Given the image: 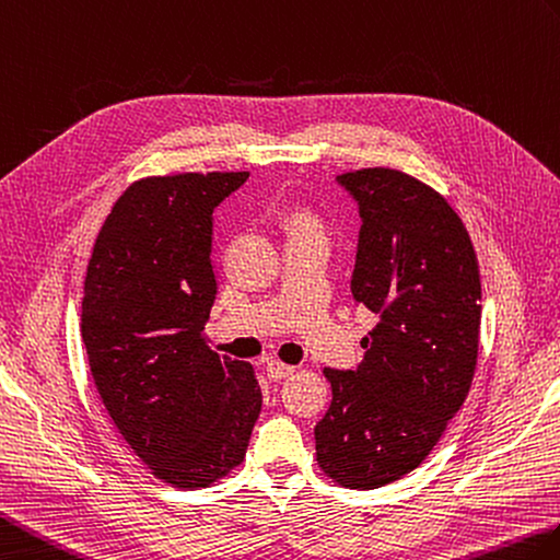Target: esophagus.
Segmentation results:
<instances>
[{
  "instance_id": "1",
  "label": "esophagus",
  "mask_w": 560,
  "mask_h": 560,
  "mask_svg": "<svg viewBox=\"0 0 560 560\" xmlns=\"http://www.w3.org/2000/svg\"><path fill=\"white\" fill-rule=\"evenodd\" d=\"M266 374L272 381H282V378H288L290 374H294V366L282 364V362H268L266 364Z\"/></svg>"
}]
</instances>
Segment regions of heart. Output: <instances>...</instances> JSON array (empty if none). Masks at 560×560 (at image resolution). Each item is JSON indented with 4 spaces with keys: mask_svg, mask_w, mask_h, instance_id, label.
Wrapping results in <instances>:
<instances>
[{
    "mask_svg": "<svg viewBox=\"0 0 560 560\" xmlns=\"http://www.w3.org/2000/svg\"><path fill=\"white\" fill-rule=\"evenodd\" d=\"M294 222H296V225H300V228H306V225H314V222L312 220H308L306 215H294Z\"/></svg>",
    "mask_w": 560,
    "mask_h": 560,
    "instance_id": "b5f03b06",
    "label": "heart"
}]
</instances>
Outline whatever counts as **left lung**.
Listing matches in <instances>:
<instances>
[{
  "mask_svg": "<svg viewBox=\"0 0 560 560\" xmlns=\"http://www.w3.org/2000/svg\"><path fill=\"white\" fill-rule=\"evenodd\" d=\"M338 184L362 218L354 302L376 328L354 371L326 369L332 400L316 429L320 469L369 491L424 463L477 369L481 280L463 220L431 186L388 167Z\"/></svg>",
  "mask_w": 560,
  "mask_h": 560,
  "instance_id": "left-lung-1",
  "label": "left lung"
}]
</instances>
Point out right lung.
Listing matches in <instances>:
<instances>
[{"label":"right lung","mask_w":560,"mask_h":560,"mask_svg":"<svg viewBox=\"0 0 560 560\" xmlns=\"http://www.w3.org/2000/svg\"><path fill=\"white\" fill-rule=\"evenodd\" d=\"M248 172L131 184L97 234L81 335L107 412L172 487H208L240 465L260 415L252 364L203 335L218 294L213 210Z\"/></svg>","instance_id":"1"}]
</instances>
